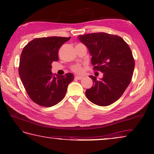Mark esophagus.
<instances>
[{"label": "esophagus", "mask_w": 154, "mask_h": 154, "mask_svg": "<svg viewBox=\"0 0 154 154\" xmlns=\"http://www.w3.org/2000/svg\"><path fill=\"white\" fill-rule=\"evenodd\" d=\"M82 78H83L82 76H78V75H77V76H75V79H77V80H81Z\"/></svg>", "instance_id": "obj_1"}]
</instances>
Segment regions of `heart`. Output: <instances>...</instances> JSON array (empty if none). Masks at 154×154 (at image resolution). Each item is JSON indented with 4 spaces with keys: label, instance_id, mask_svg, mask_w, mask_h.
Here are the masks:
<instances>
[{
    "label": "heart",
    "instance_id": "heart-1",
    "mask_svg": "<svg viewBox=\"0 0 154 154\" xmlns=\"http://www.w3.org/2000/svg\"><path fill=\"white\" fill-rule=\"evenodd\" d=\"M72 70L77 73H80L82 72V67L81 65H75V66H73Z\"/></svg>",
    "mask_w": 154,
    "mask_h": 154
}]
</instances>
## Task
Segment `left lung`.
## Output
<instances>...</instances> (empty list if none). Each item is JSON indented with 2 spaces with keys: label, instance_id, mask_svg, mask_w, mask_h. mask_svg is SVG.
Segmentation results:
<instances>
[{
  "label": "left lung",
  "instance_id": "8db88e82",
  "mask_svg": "<svg viewBox=\"0 0 154 154\" xmlns=\"http://www.w3.org/2000/svg\"><path fill=\"white\" fill-rule=\"evenodd\" d=\"M88 48L94 69L103 73L99 81L90 75L93 84L85 96L91 102L106 106L116 102L129 85L135 68L132 52L124 39L106 32L79 35Z\"/></svg>",
  "mask_w": 154,
  "mask_h": 154
}]
</instances>
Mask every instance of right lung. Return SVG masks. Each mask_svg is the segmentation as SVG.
I'll use <instances>...</instances> for the list:
<instances>
[{
	"instance_id": "right-lung-1",
	"label": "right lung",
	"mask_w": 154,
	"mask_h": 154,
	"mask_svg": "<svg viewBox=\"0 0 154 154\" xmlns=\"http://www.w3.org/2000/svg\"><path fill=\"white\" fill-rule=\"evenodd\" d=\"M70 37L50 36L32 39L26 45L19 60V73L24 88L33 102L51 107L65 96L72 73L54 76L51 63L58 60V50Z\"/></svg>"
}]
</instances>
